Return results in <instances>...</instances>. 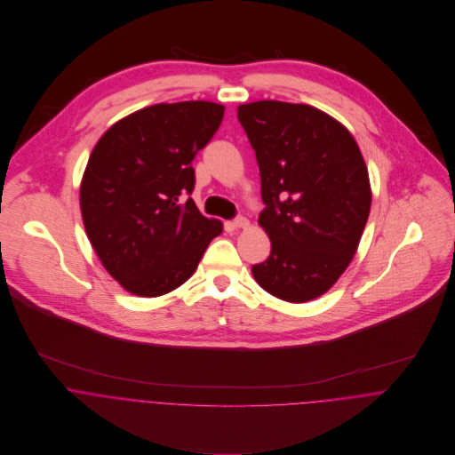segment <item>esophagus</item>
<instances>
[{
	"label": "esophagus",
	"mask_w": 455,
	"mask_h": 455,
	"mask_svg": "<svg viewBox=\"0 0 455 455\" xmlns=\"http://www.w3.org/2000/svg\"><path fill=\"white\" fill-rule=\"evenodd\" d=\"M249 226V220L243 217V215H238L235 220H233V228H236V229H243V228H247Z\"/></svg>",
	"instance_id": "obj_1"
}]
</instances>
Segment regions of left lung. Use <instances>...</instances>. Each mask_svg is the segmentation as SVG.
Returning <instances> with one entry per match:
<instances>
[{"label": "left lung", "mask_w": 455, "mask_h": 455, "mask_svg": "<svg viewBox=\"0 0 455 455\" xmlns=\"http://www.w3.org/2000/svg\"><path fill=\"white\" fill-rule=\"evenodd\" d=\"M238 121L256 150L259 224L271 240L252 275L283 301L315 299L350 264L370 215L363 154L347 128L310 105H240Z\"/></svg>", "instance_id": "1"}]
</instances>
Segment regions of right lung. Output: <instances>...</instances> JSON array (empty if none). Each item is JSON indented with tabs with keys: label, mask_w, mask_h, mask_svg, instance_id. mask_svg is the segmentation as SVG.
Masks as SVG:
<instances>
[{
	"label": "right lung",
	"mask_w": 455,
	"mask_h": 455,
	"mask_svg": "<svg viewBox=\"0 0 455 455\" xmlns=\"http://www.w3.org/2000/svg\"><path fill=\"white\" fill-rule=\"evenodd\" d=\"M224 107L161 103L107 131L89 157L80 210L107 271L132 294L156 298L180 287L222 224L197 210L196 154L212 140Z\"/></svg>",
	"instance_id": "right-lung-1"
}]
</instances>
